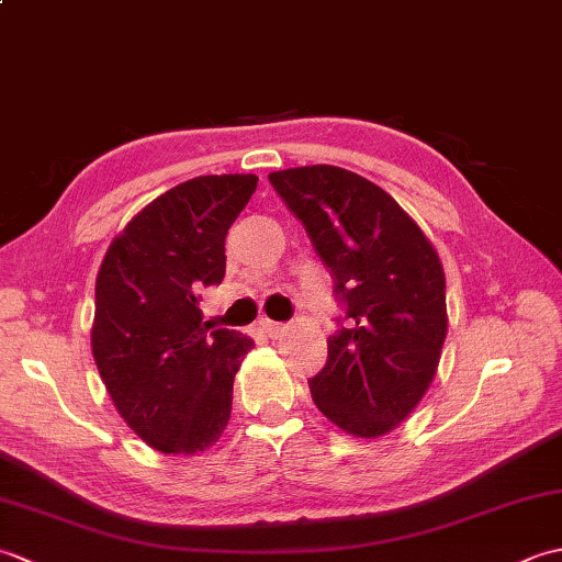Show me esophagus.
I'll return each mask as SVG.
<instances>
[{
  "label": "esophagus",
  "instance_id": "obj_1",
  "mask_svg": "<svg viewBox=\"0 0 562 562\" xmlns=\"http://www.w3.org/2000/svg\"><path fill=\"white\" fill-rule=\"evenodd\" d=\"M262 330H266L270 338H280V336H284V333L290 330V326L288 324H278V321H262Z\"/></svg>",
  "mask_w": 562,
  "mask_h": 562
}]
</instances>
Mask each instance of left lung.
<instances>
[{"label":"left lung","mask_w":562,"mask_h":562,"mask_svg":"<svg viewBox=\"0 0 562 562\" xmlns=\"http://www.w3.org/2000/svg\"><path fill=\"white\" fill-rule=\"evenodd\" d=\"M304 224L342 308L328 360L308 389L316 408L355 437H379L432 384L447 338L437 250L389 193L338 166L268 176Z\"/></svg>","instance_id":"1"}]
</instances>
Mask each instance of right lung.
I'll list each match as a JSON object with an SVG mask.
<instances>
[{
    "label": "right lung",
    "instance_id": "right-lung-1",
    "mask_svg": "<svg viewBox=\"0 0 562 562\" xmlns=\"http://www.w3.org/2000/svg\"><path fill=\"white\" fill-rule=\"evenodd\" d=\"M256 186L254 173L190 178L149 202L101 262L93 360L117 413L157 451H205L229 423L254 340L210 330L198 302L224 280L226 232Z\"/></svg>",
    "mask_w": 562,
    "mask_h": 562
}]
</instances>
